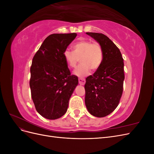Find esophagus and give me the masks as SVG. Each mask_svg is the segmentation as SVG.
I'll return each mask as SVG.
<instances>
[{
  "label": "esophagus",
  "instance_id": "34e87169",
  "mask_svg": "<svg viewBox=\"0 0 154 154\" xmlns=\"http://www.w3.org/2000/svg\"><path fill=\"white\" fill-rule=\"evenodd\" d=\"M78 82H79V83H80V85H83L85 83V80L83 78H79Z\"/></svg>",
  "mask_w": 154,
  "mask_h": 154
}]
</instances>
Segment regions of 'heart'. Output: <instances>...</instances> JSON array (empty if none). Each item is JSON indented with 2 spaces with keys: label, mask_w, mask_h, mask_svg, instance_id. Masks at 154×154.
<instances>
[{
  "label": "heart",
  "mask_w": 154,
  "mask_h": 154,
  "mask_svg": "<svg viewBox=\"0 0 154 154\" xmlns=\"http://www.w3.org/2000/svg\"><path fill=\"white\" fill-rule=\"evenodd\" d=\"M74 51L66 49L63 57L68 66L74 68L80 58L82 63L74 71L78 77H84L89 74L91 69H98L103 60V50L97 43L88 40H81L73 45Z\"/></svg>",
  "instance_id": "b5f03b06"
}]
</instances>
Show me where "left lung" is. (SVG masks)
Returning <instances> with one entry per match:
<instances>
[{
	"mask_svg": "<svg viewBox=\"0 0 154 154\" xmlns=\"http://www.w3.org/2000/svg\"><path fill=\"white\" fill-rule=\"evenodd\" d=\"M103 50V60L93 75L86 78L85 103L91 115L108 116L118 106L123 93L124 63L119 49L106 35L86 32Z\"/></svg>",
	"mask_w": 154,
	"mask_h": 154,
	"instance_id": "8db88e82",
	"label": "left lung"
}]
</instances>
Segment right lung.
I'll use <instances>...</instances> for the list:
<instances>
[{
	"instance_id": "obj_1",
	"label": "right lung",
	"mask_w": 154,
	"mask_h": 154,
	"mask_svg": "<svg viewBox=\"0 0 154 154\" xmlns=\"http://www.w3.org/2000/svg\"><path fill=\"white\" fill-rule=\"evenodd\" d=\"M76 33L52 34L35 54L30 69L29 85L36 111L48 119H57L67 110L70 97L78 84L71 75L64 51Z\"/></svg>"
}]
</instances>
